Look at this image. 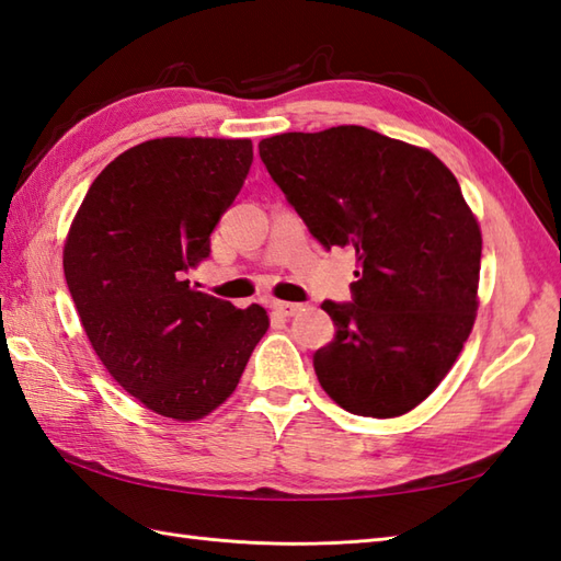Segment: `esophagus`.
I'll return each instance as SVG.
<instances>
[{
  "label": "esophagus",
  "instance_id": "34e87169",
  "mask_svg": "<svg viewBox=\"0 0 561 561\" xmlns=\"http://www.w3.org/2000/svg\"><path fill=\"white\" fill-rule=\"evenodd\" d=\"M272 308H274V313L289 318L294 313H299L304 306L301 304H294V301H272Z\"/></svg>",
  "mask_w": 561,
  "mask_h": 561
}]
</instances>
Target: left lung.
Masks as SVG:
<instances>
[{"label": "left lung", "instance_id": "8db88e82", "mask_svg": "<svg viewBox=\"0 0 561 561\" xmlns=\"http://www.w3.org/2000/svg\"><path fill=\"white\" fill-rule=\"evenodd\" d=\"M260 159L325 250L350 245L352 301H323L335 337L320 386L352 414L400 416L444 380L478 311L482 236L432 151L359 125L262 139Z\"/></svg>", "mask_w": 561, "mask_h": 561}]
</instances>
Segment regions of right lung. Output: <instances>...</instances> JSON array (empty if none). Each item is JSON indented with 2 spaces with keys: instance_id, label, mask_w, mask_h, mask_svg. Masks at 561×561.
<instances>
[{
  "instance_id": "1",
  "label": "right lung",
  "mask_w": 561,
  "mask_h": 561,
  "mask_svg": "<svg viewBox=\"0 0 561 561\" xmlns=\"http://www.w3.org/2000/svg\"><path fill=\"white\" fill-rule=\"evenodd\" d=\"M250 163V139L145 141L105 165L67 236L65 279L91 347L171 420L219 408L270 325L262 306L243 311L187 279Z\"/></svg>"
}]
</instances>
